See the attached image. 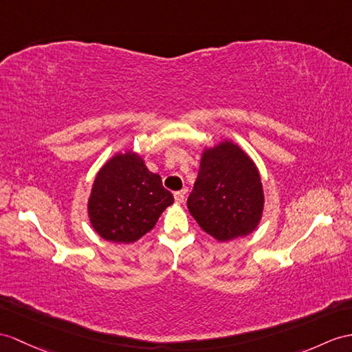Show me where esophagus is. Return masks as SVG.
Here are the masks:
<instances>
[{
	"mask_svg": "<svg viewBox=\"0 0 352 352\" xmlns=\"http://www.w3.org/2000/svg\"><path fill=\"white\" fill-rule=\"evenodd\" d=\"M175 200H176V203H184L185 201V192L184 191H176L175 192Z\"/></svg>",
	"mask_w": 352,
	"mask_h": 352,
	"instance_id": "obj_1",
	"label": "esophagus"
}]
</instances>
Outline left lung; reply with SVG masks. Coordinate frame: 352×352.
Returning <instances> with one entry per match:
<instances>
[{"instance_id": "8db88e82", "label": "left lung", "mask_w": 352, "mask_h": 352, "mask_svg": "<svg viewBox=\"0 0 352 352\" xmlns=\"http://www.w3.org/2000/svg\"><path fill=\"white\" fill-rule=\"evenodd\" d=\"M186 204L199 226L221 242L250 234L264 204L258 170L231 142L204 151Z\"/></svg>"}]
</instances>
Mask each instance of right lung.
<instances>
[{"mask_svg": "<svg viewBox=\"0 0 352 352\" xmlns=\"http://www.w3.org/2000/svg\"><path fill=\"white\" fill-rule=\"evenodd\" d=\"M173 194L135 153H119L96 177L89 218L97 233L110 242L131 243L155 227Z\"/></svg>", "mask_w": 352, "mask_h": 352, "instance_id": "obj_1", "label": "right lung"}]
</instances>
